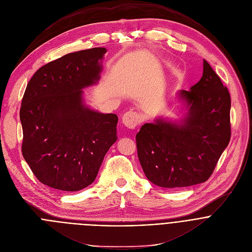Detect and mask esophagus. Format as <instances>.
Masks as SVG:
<instances>
[{
  "label": "esophagus",
  "instance_id": "obj_1",
  "mask_svg": "<svg viewBox=\"0 0 252 252\" xmlns=\"http://www.w3.org/2000/svg\"><path fill=\"white\" fill-rule=\"evenodd\" d=\"M122 122L127 128L134 129L136 126H138L142 122V116L136 111L129 110L123 115Z\"/></svg>",
  "mask_w": 252,
  "mask_h": 252
}]
</instances>
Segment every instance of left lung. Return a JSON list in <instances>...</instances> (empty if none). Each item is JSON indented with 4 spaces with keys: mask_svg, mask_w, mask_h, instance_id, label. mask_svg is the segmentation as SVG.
<instances>
[{
    "mask_svg": "<svg viewBox=\"0 0 252 252\" xmlns=\"http://www.w3.org/2000/svg\"><path fill=\"white\" fill-rule=\"evenodd\" d=\"M188 116L183 124L158 119L136 135L137 152L147 179L178 189L205 183L227 147L230 135V95L207 61L200 80L181 90Z\"/></svg>",
    "mask_w": 252,
    "mask_h": 252,
    "instance_id": "left-lung-1",
    "label": "left lung"
}]
</instances>
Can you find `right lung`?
I'll return each instance as SVG.
<instances>
[{
  "label": "right lung",
  "mask_w": 252,
  "mask_h": 252,
  "mask_svg": "<svg viewBox=\"0 0 252 252\" xmlns=\"http://www.w3.org/2000/svg\"><path fill=\"white\" fill-rule=\"evenodd\" d=\"M106 48L65 55L29 81L20 109L22 153L43 185L75 191L91 185L116 142V114L86 107L82 89L96 83Z\"/></svg>",
  "instance_id": "add662e5"
}]
</instances>
